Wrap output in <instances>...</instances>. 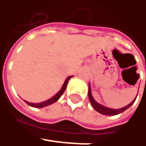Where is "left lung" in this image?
<instances>
[{
	"label": "left lung",
	"mask_w": 146,
	"mask_h": 146,
	"mask_svg": "<svg viewBox=\"0 0 146 146\" xmlns=\"http://www.w3.org/2000/svg\"><path fill=\"white\" fill-rule=\"evenodd\" d=\"M88 98H89V101H90L91 105H92V106H93V108L96 110L98 112H99V113H101V114H102V115H116L120 114L122 112H123L124 110H126L127 108H129L132 104L134 103V102L136 101V98H135L134 101H132L131 103L129 104V105H127L125 107H123V108H121V109L114 110L110 109V108H107V107H106V106H103L98 104V102L93 99V96H92V94H91V88H90V86L88 88Z\"/></svg>",
	"instance_id": "left-lung-1"
}]
</instances>
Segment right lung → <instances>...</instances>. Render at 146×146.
<instances>
[{
  "label": "right lung",
  "mask_w": 146,
  "mask_h": 146,
  "mask_svg": "<svg viewBox=\"0 0 146 146\" xmlns=\"http://www.w3.org/2000/svg\"><path fill=\"white\" fill-rule=\"evenodd\" d=\"M72 76H69L66 80H65L64 84H63V86L62 88H61V90L59 91L58 93H57L54 97H53L52 98H50V99H48V101H45V102H40V103H30V102H26V103L27 104V105H29V106H31L32 107H36V108H42V107H44V106H49V105H51V104L54 103V102H56L58 100L59 98H61V96L64 93V91L66 90V85H67V83H68V80H70V78H71Z\"/></svg>",
  "instance_id": "add662e5"
}]
</instances>
